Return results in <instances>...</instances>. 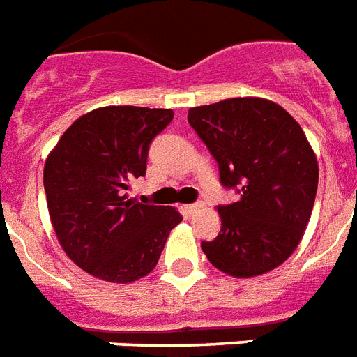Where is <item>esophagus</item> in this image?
<instances>
[{
    "label": "esophagus",
    "instance_id": "obj_1",
    "mask_svg": "<svg viewBox=\"0 0 357 357\" xmlns=\"http://www.w3.org/2000/svg\"><path fill=\"white\" fill-rule=\"evenodd\" d=\"M202 206H204V204H200V202H196V204H189V206H185V211L189 213V215H195L198 209H202Z\"/></svg>",
    "mask_w": 357,
    "mask_h": 357
}]
</instances>
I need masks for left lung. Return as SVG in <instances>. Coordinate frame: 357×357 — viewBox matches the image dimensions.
<instances>
[{
    "label": "left lung",
    "instance_id": "obj_1",
    "mask_svg": "<svg viewBox=\"0 0 357 357\" xmlns=\"http://www.w3.org/2000/svg\"><path fill=\"white\" fill-rule=\"evenodd\" d=\"M190 128L241 200L218 206L220 234L202 241L218 271L259 276L282 265L310 222L319 165L298 122L261 98H231L189 111Z\"/></svg>",
    "mask_w": 357,
    "mask_h": 357
}]
</instances>
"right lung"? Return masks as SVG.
<instances>
[{
  "instance_id": "right-lung-1",
  "label": "right lung",
  "mask_w": 357,
  "mask_h": 357,
  "mask_svg": "<svg viewBox=\"0 0 357 357\" xmlns=\"http://www.w3.org/2000/svg\"><path fill=\"white\" fill-rule=\"evenodd\" d=\"M170 109H94L70 126L47 155V209L66 255L92 276L135 282L155 268L174 207L128 200L129 181L146 174L151 140L172 122Z\"/></svg>"
}]
</instances>
